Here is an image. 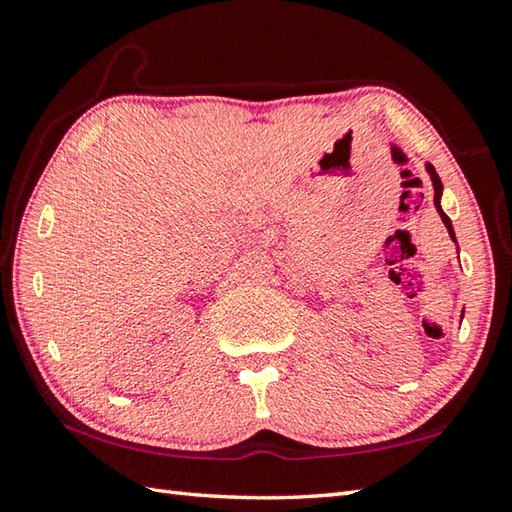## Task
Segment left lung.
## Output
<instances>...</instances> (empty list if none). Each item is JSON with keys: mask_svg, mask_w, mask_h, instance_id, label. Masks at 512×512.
<instances>
[{"mask_svg": "<svg viewBox=\"0 0 512 512\" xmlns=\"http://www.w3.org/2000/svg\"><path fill=\"white\" fill-rule=\"evenodd\" d=\"M425 172L430 174V181H432V188H434V208H436V212H439L441 215V219H443V224H445V228H448V235H450V239L454 241V244H457V235H454V228H452V221H450V217L445 215L443 212V208H441V197H443V183H441V179H439V174H436V170H434V165L432 163H425ZM457 250H459V246H457ZM461 320H463V313H461Z\"/></svg>", "mask_w": 512, "mask_h": 512, "instance_id": "left-lung-1", "label": "left lung"}]
</instances>
